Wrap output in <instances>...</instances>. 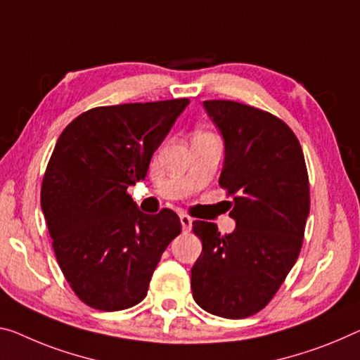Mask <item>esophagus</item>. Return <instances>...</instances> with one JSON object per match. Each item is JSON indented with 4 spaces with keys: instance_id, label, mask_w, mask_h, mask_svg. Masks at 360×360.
<instances>
[{
    "instance_id": "esophagus-1",
    "label": "esophagus",
    "mask_w": 360,
    "mask_h": 360,
    "mask_svg": "<svg viewBox=\"0 0 360 360\" xmlns=\"http://www.w3.org/2000/svg\"><path fill=\"white\" fill-rule=\"evenodd\" d=\"M180 222H181V226H184V230H185V231H188V230H191V225H193V219L190 217V215L181 212V214H180Z\"/></svg>"
}]
</instances>
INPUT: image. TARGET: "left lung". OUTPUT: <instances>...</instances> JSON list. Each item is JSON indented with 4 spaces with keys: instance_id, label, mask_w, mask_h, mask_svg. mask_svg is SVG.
<instances>
[{
    "instance_id": "8db88e82",
    "label": "left lung",
    "mask_w": 360,
    "mask_h": 360,
    "mask_svg": "<svg viewBox=\"0 0 360 360\" xmlns=\"http://www.w3.org/2000/svg\"><path fill=\"white\" fill-rule=\"evenodd\" d=\"M202 104L224 138L219 184L233 196L236 229L220 235L212 222H193L202 251L191 291L206 312L245 319L267 306L300 256L311 207L307 169L283 120L235 101Z\"/></svg>"
}]
</instances>
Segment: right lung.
<instances>
[{
  "label": "right lung",
  "instance_id": "obj_1",
  "mask_svg": "<svg viewBox=\"0 0 360 360\" xmlns=\"http://www.w3.org/2000/svg\"><path fill=\"white\" fill-rule=\"evenodd\" d=\"M186 98L95 108L65 127L41 185L58 264L77 296L99 311H122L146 297L169 243L181 231L179 215H148L127 188L149 162Z\"/></svg>",
  "mask_w": 360,
  "mask_h": 360
}]
</instances>
